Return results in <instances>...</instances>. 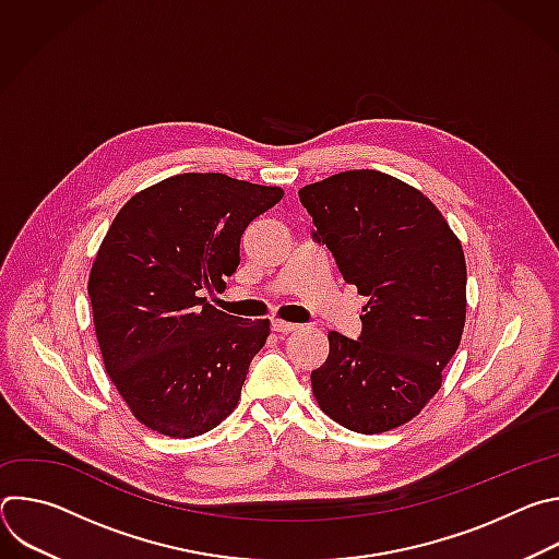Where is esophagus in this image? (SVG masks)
Masks as SVG:
<instances>
[{
  "label": "esophagus",
  "instance_id": "obj_1",
  "mask_svg": "<svg viewBox=\"0 0 559 559\" xmlns=\"http://www.w3.org/2000/svg\"><path fill=\"white\" fill-rule=\"evenodd\" d=\"M272 330L276 332V334H292V332H296L298 330V325H294V323H285V321H272Z\"/></svg>",
  "mask_w": 559,
  "mask_h": 559
}]
</instances>
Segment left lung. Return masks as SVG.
I'll use <instances>...</instances> for the list:
<instances>
[{
	"label": "left lung",
	"mask_w": 559,
	"mask_h": 559,
	"mask_svg": "<svg viewBox=\"0 0 559 559\" xmlns=\"http://www.w3.org/2000/svg\"><path fill=\"white\" fill-rule=\"evenodd\" d=\"M343 278L367 296L362 332H330L311 371L316 403L356 433L416 418L442 384L466 318L460 238L416 188L378 170H347L298 190Z\"/></svg>",
	"instance_id": "obj_1"
}]
</instances>
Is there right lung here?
Here are the masks:
<instances>
[{
	"label": "right lung",
	"instance_id": "1",
	"mask_svg": "<svg viewBox=\"0 0 559 559\" xmlns=\"http://www.w3.org/2000/svg\"><path fill=\"white\" fill-rule=\"evenodd\" d=\"M281 188L186 173L136 192L95 257L88 294L106 371L132 416L194 438L238 405L270 321H243L205 300L241 263L248 225Z\"/></svg>",
	"mask_w": 559,
	"mask_h": 559
}]
</instances>
